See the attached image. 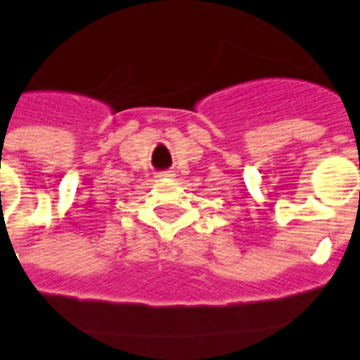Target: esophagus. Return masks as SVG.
<instances>
[{"label":"esophagus","instance_id":"obj_1","mask_svg":"<svg viewBox=\"0 0 360 360\" xmlns=\"http://www.w3.org/2000/svg\"><path fill=\"white\" fill-rule=\"evenodd\" d=\"M174 174H172V171H165V172H158L156 178L158 180H165V178H172Z\"/></svg>","mask_w":360,"mask_h":360}]
</instances>
